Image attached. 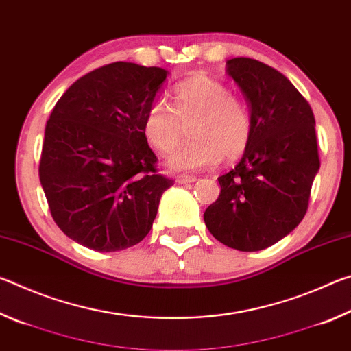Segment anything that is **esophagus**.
Returning a JSON list of instances; mask_svg holds the SVG:
<instances>
[{
  "label": "esophagus",
  "mask_w": 351,
  "mask_h": 351,
  "mask_svg": "<svg viewBox=\"0 0 351 351\" xmlns=\"http://www.w3.org/2000/svg\"><path fill=\"white\" fill-rule=\"evenodd\" d=\"M176 181L180 182V184H190V182L197 181V176H192V175H180V176H176Z\"/></svg>",
  "instance_id": "obj_1"
}]
</instances>
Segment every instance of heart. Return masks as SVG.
I'll return each instance as SVG.
<instances>
[{
  "label": "heart",
  "mask_w": 351,
  "mask_h": 351,
  "mask_svg": "<svg viewBox=\"0 0 351 351\" xmlns=\"http://www.w3.org/2000/svg\"><path fill=\"white\" fill-rule=\"evenodd\" d=\"M175 106L156 100L142 117V133L148 144L169 153L179 143L183 125L191 123L193 141L169 154L167 167L178 171L206 170L221 161L241 156L254 132L251 111L228 86L212 77L197 75L173 91Z\"/></svg>",
  "instance_id": "1"
}]
</instances>
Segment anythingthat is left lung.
<instances>
[{
	"instance_id": "obj_1",
	"label": "left lung",
	"mask_w": 351,
	"mask_h": 351,
	"mask_svg": "<svg viewBox=\"0 0 351 351\" xmlns=\"http://www.w3.org/2000/svg\"><path fill=\"white\" fill-rule=\"evenodd\" d=\"M245 96L254 132L240 162L219 176L204 212L209 232L237 251H261L299 226L320 162L310 104L282 73L254 58L226 62Z\"/></svg>"
}]
</instances>
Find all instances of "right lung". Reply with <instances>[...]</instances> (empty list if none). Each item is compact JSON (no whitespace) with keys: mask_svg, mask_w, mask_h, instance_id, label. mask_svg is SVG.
Wrapping results in <instances>:
<instances>
[{"mask_svg":"<svg viewBox=\"0 0 351 351\" xmlns=\"http://www.w3.org/2000/svg\"><path fill=\"white\" fill-rule=\"evenodd\" d=\"M169 71L117 62L91 71L58 99L45 128L40 182L58 228L99 252L150 232L173 181L156 173L142 117Z\"/></svg>","mask_w":351,"mask_h":351,"instance_id":"right-lung-1","label":"right lung"}]
</instances>
